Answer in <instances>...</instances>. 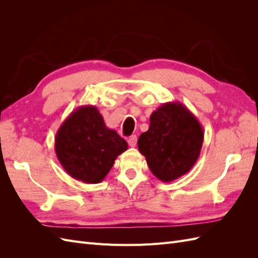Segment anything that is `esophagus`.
I'll use <instances>...</instances> for the list:
<instances>
[{"label":"esophagus","instance_id":"esophagus-1","mask_svg":"<svg viewBox=\"0 0 258 258\" xmlns=\"http://www.w3.org/2000/svg\"><path fill=\"white\" fill-rule=\"evenodd\" d=\"M137 141H138V138L136 135L129 137L128 139V144L131 146V147H135L137 145Z\"/></svg>","mask_w":258,"mask_h":258}]
</instances>
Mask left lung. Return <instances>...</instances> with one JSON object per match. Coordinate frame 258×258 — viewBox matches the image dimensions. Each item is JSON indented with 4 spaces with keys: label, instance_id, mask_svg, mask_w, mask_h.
<instances>
[{
    "label": "left lung",
    "instance_id": "8db88e82",
    "mask_svg": "<svg viewBox=\"0 0 258 258\" xmlns=\"http://www.w3.org/2000/svg\"><path fill=\"white\" fill-rule=\"evenodd\" d=\"M150 127L138 147L152 173L161 182L186 174L198 160L204 143L202 126L181 102L161 104L150 117Z\"/></svg>",
    "mask_w": 258,
    "mask_h": 258
}]
</instances>
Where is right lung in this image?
<instances>
[{"instance_id": "1", "label": "right lung", "mask_w": 258, "mask_h": 258, "mask_svg": "<svg viewBox=\"0 0 258 258\" xmlns=\"http://www.w3.org/2000/svg\"><path fill=\"white\" fill-rule=\"evenodd\" d=\"M127 142L106 127L93 105L77 107L62 122L54 138V152L66 172L87 184L101 183Z\"/></svg>"}]
</instances>
